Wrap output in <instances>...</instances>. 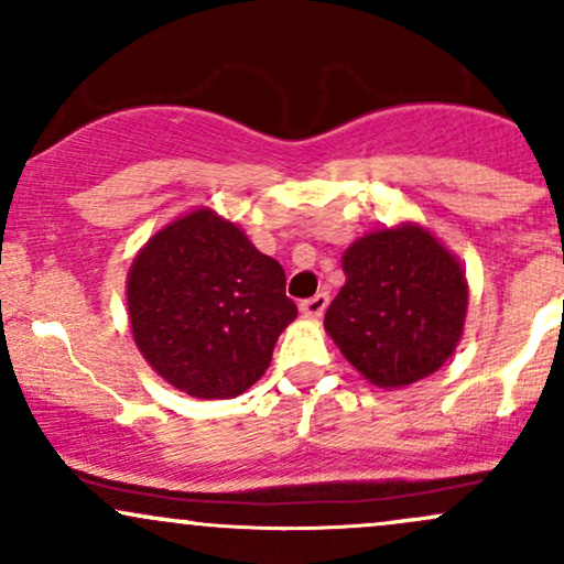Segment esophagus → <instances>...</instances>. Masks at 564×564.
<instances>
[{
  "instance_id": "obj_1",
  "label": "esophagus",
  "mask_w": 564,
  "mask_h": 564,
  "mask_svg": "<svg viewBox=\"0 0 564 564\" xmlns=\"http://www.w3.org/2000/svg\"><path fill=\"white\" fill-rule=\"evenodd\" d=\"M326 307H328V294H326V291H321V294L310 296V300H304L300 304L302 315H307V318H321L323 310H326Z\"/></svg>"
}]
</instances>
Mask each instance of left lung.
I'll list each match as a JSON object with an SVG mask.
<instances>
[{
	"instance_id": "8db88e82",
	"label": "left lung",
	"mask_w": 564,
	"mask_h": 564,
	"mask_svg": "<svg viewBox=\"0 0 564 564\" xmlns=\"http://www.w3.org/2000/svg\"><path fill=\"white\" fill-rule=\"evenodd\" d=\"M347 281L326 332L371 384L408 387L435 373L464 332L469 286L462 264L413 223L366 232L341 257Z\"/></svg>"
}]
</instances>
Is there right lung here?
Returning <instances> with one entry per match:
<instances>
[{
  "instance_id": "obj_1",
  "label": "right lung",
  "mask_w": 564,
  "mask_h": 564,
  "mask_svg": "<svg viewBox=\"0 0 564 564\" xmlns=\"http://www.w3.org/2000/svg\"><path fill=\"white\" fill-rule=\"evenodd\" d=\"M127 304L142 358L200 400L249 390L296 318L281 264L212 209L174 219L142 246Z\"/></svg>"
}]
</instances>
